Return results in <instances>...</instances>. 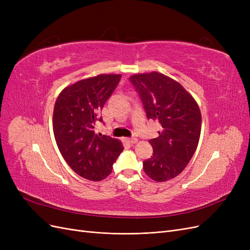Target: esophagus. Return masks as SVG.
<instances>
[{"label": "esophagus", "mask_w": 250, "mask_h": 250, "mask_svg": "<svg viewBox=\"0 0 250 250\" xmlns=\"http://www.w3.org/2000/svg\"><path fill=\"white\" fill-rule=\"evenodd\" d=\"M126 142H128L129 144H135L138 142V139H135V138H128V139H126Z\"/></svg>", "instance_id": "obj_1"}]
</instances>
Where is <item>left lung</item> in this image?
Wrapping results in <instances>:
<instances>
[{
  "label": "left lung",
  "mask_w": 250,
  "mask_h": 250,
  "mask_svg": "<svg viewBox=\"0 0 250 250\" xmlns=\"http://www.w3.org/2000/svg\"><path fill=\"white\" fill-rule=\"evenodd\" d=\"M141 97L148 119L163 129L150 140L153 156L143 163L147 175L158 183L184 171L191 161L201 132V112L193 96L179 82L158 72L129 77Z\"/></svg>",
  "instance_id": "left-lung-1"
}]
</instances>
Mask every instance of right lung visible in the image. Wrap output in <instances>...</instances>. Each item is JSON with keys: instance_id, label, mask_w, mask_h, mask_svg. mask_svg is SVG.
I'll list each match as a JSON object with an SVG mask.
<instances>
[{"instance_id": "obj_1", "label": "right lung", "mask_w": 250, "mask_h": 250, "mask_svg": "<svg viewBox=\"0 0 250 250\" xmlns=\"http://www.w3.org/2000/svg\"><path fill=\"white\" fill-rule=\"evenodd\" d=\"M121 77L101 74L79 80L64 87L54 105L53 132L60 153L75 173L88 180L107 177L124 149L119 140L95 132L98 115Z\"/></svg>"}]
</instances>
